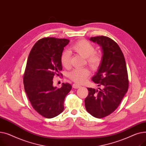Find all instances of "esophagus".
<instances>
[{
    "label": "esophagus",
    "mask_w": 146,
    "mask_h": 146,
    "mask_svg": "<svg viewBox=\"0 0 146 146\" xmlns=\"http://www.w3.org/2000/svg\"><path fill=\"white\" fill-rule=\"evenodd\" d=\"M72 87L74 88V89H78V88H79L80 87V85H77V84H73V86H72Z\"/></svg>",
    "instance_id": "esophagus-1"
}]
</instances>
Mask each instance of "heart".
<instances>
[{
	"instance_id": "obj_1",
	"label": "heart",
	"mask_w": 146,
	"mask_h": 146,
	"mask_svg": "<svg viewBox=\"0 0 146 146\" xmlns=\"http://www.w3.org/2000/svg\"><path fill=\"white\" fill-rule=\"evenodd\" d=\"M70 51L74 52L85 58L86 64L92 70H96L102 64L103 57L102 54L95 51L94 45L86 40H80L76 42L69 48ZM60 63L64 68L70 66V56L67 52H63L60 56ZM90 74L88 68L74 69L68 73V77L76 83H82Z\"/></svg>"
}]
</instances>
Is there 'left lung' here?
<instances>
[{"instance_id":"1","label":"left lung","mask_w":146,"mask_h":146,"mask_svg":"<svg viewBox=\"0 0 146 146\" xmlns=\"http://www.w3.org/2000/svg\"><path fill=\"white\" fill-rule=\"evenodd\" d=\"M90 40L101 45L103 60L92 79L99 90L88 88L85 100L86 111L94 117L102 118L115 110L128 88L125 60L118 44L106 36L91 37Z\"/></svg>"}]
</instances>
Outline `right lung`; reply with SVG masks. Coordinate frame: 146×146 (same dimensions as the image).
Returning a JSON list of instances; mask_svg holds the SVG:
<instances>
[{
  "mask_svg": "<svg viewBox=\"0 0 146 146\" xmlns=\"http://www.w3.org/2000/svg\"><path fill=\"white\" fill-rule=\"evenodd\" d=\"M67 39L45 37L38 40L31 50L24 74L25 91L33 108L42 117H55L64 110V101L72 87L63 83L53 86V78L61 74L60 56Z\"/></svg>",
  "mask_w": 146,
  "mask_h": 146,
  "instance_id": "add662e5",
  "label": "right lung"
}]
</instances>
